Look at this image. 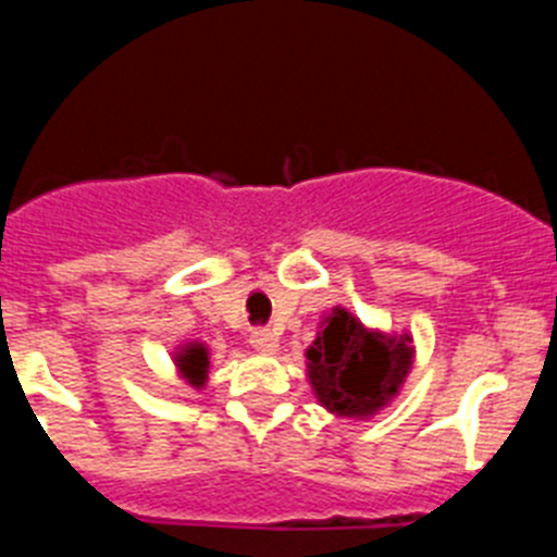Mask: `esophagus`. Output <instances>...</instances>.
Segmentation results:
<instances>
[{
    "label": "esophagus",
    "mask_w": 557,
    "mask_h": 557,
    "mask_svg": "<svg viewBox=\"0 0 557 557\" xmlns=\"http://www.w3.org/2000/svg\"><path fill=\"white\" fill-rule=\"evenodd\" d=\"M250 346H253L256 351L273 354L275 348H278V337H275V332H270V329H256V332L250 334Z\"/></svg>",
    "instance_id": "1"
}]
</instances>
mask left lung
<instances>
[{
    "label": "left lung",
    "mask_w": 557,
    "mask_h": 557,
    "mask_svg": "<svg viewBox=\"0 0 557 557\" xmlns=\"http://www.w3.org/2000/svg\"><path fill=\"white\" fill-rule=\"evenodd\" d=\"M309 382L337 416H371L385 407L412 366L410 339H385L337 309L307 351Z\"/></svg>",
    "instance_id": "left-lung-1"
}]
</instances>
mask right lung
Instances as JSON below:
<instances>
[{
	"label": "right lung",
	"instance_id": "right-lung-1",
	"mask_svg": "<svg viewBox=\"0 0 557 557\" xmlns=\"http://www.w3.org/2000/svg\"><path fill=\"white\" fill-rule=\"evenodd\" d=\"M178 362H181V371H184L186 376L195 382V385H200V379L206 376V368H209V357H206V348L191 346L189 351H186L184 357L178 359Z\"/></svg>",
	"mask_w": 557,
	"mask_h": 557
}]
</instances>
